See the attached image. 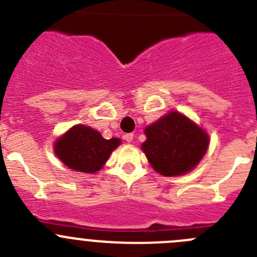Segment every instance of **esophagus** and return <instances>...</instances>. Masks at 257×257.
<instances>
[{"mask_svg":"<svg viewBox=\"0 0 257 257\" xmlns=\"http://www.w3.org/2000/svg\"><path fill=\"white\" fill-rule=\"evenodd\" d=\"M133 138H134L133 133H128V134H125V136H124V140H125L128 143H131L132 141H133Z\"/></svg>","mask_w":257,"mask_h":257,"instance_id":"esophagus-1","label":"esophagus"}]
</instances>
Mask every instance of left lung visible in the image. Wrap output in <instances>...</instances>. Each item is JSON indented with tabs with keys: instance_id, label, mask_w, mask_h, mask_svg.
I'll return each mask as SVG.
<instances>
[{
	"instance_id": "left-lung-1",
	"label": "left lung",
	"mask_w": 257,
	"mask_h": 257,
	"mask_svg": "<svg viewBox=\"0 0 257 257\" xmlns=\"http://www.w3.org/2000/svg\"><path fill=\"white\" fill-rule=\"evenodd\" d=\"M142 143L148 162L164 176H180L195 169L209 147V136L180 111H169L146 126Z\"/></svg>"
}]
</instances>
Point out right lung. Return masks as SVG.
Instances as JSON below:
<instances>
[{"label":"right lung","mask_w":257,"mask_h":257,"mask_svg":"<svg viewBox=\"0 0 257 257\" xmlns=\"http://www.w3.org/2000/svg\"><path fill=\"white\" fill-rule=\"evenodd\" d=\"M119 138L105 140L100 132L77 124L54 142V153L71 170L93 174L102 169L112 151L120 146Z\"/></svg>","instance_id":"right-lung-1"}]
</instances>
